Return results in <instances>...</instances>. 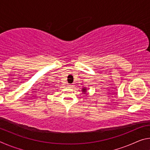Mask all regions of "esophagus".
Wrapping results in <instances>:
<instances>
[{
    "instance_id": "esophagus-1",
    "label": "esophagus",
    "mask_w": 150,
    "mask_h": 150,
    "mask_svg": "<svg viewBox=\"0 0 150 150\" xmlns=\"http://www.w3.org/2000/svg\"><path fill=\"white\" fill-rule=\"evenodd\" d=\"M72 87H73V85H71V84H68V85H67V87L72 88Z\"/></svg>"
}]
</instances>
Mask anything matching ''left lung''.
Listing matches in <instances>:
<instances>
[{"mask_svg": "<svg viewBox=\"0 0 150 150\" xmlns=\"http://www.w3.org/2000/svg\"><path fill=\"white\" fill-rule=\"evenodd\" d=\"M82 92H83V93H84V94L87 93V88H86L85 87L83 88H82Z\"/></svg>", "mask_w": 150, "mask_h": 150, "instance_id": "obj_1", "label": "left lung"}]
</instances>
